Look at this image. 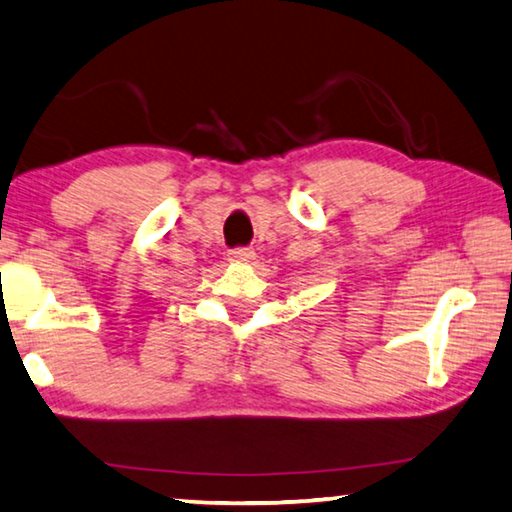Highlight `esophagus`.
<instances>
[{"instance_id": "34e87169", "label": "esophagus", "mask_w": 512, "mask_h": 512, "mask_svg": "<svg viewBox=\"0 0 512 512\" xmlns=\"http://www.w3.org/2000/svg\"><path fill=\"white\" fill-rule=\"evenodd\" d=\"M254 256H256L254 249H247V247L229 251V261H233V263H251L254 261Z\"/></svg>"}]
</instances>
